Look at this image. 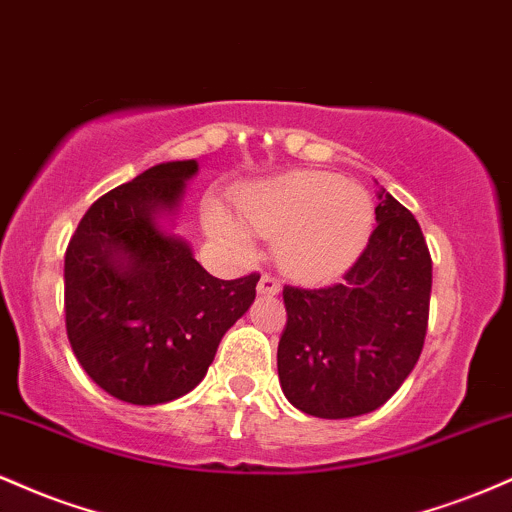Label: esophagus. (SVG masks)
<instances>
[{
    "label": "esophagus",
    "mask_w": 512,
    "mask_h": 512,
    "mask_svg": "<svg viewBox=\"0 0 512 512\" xmlns=\"http://www.w3.org/2000/svg\"><path fill=\"white\" fill-rule=\"evenodd\" d=\"M279 289H281V284H279V279H276L274 274L264 272L260 276V284H257V291L267 293V296H274V293H279Z\"/></svg>",
    "instance_id": "34e87169"
}]
</instances>
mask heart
Wrapping results in <instances>:
<instances>
[{
    "mask_svg": "<svg viewBox=\"0 0 512 512\" xmlns=\"http://www.w3.org/2000/svg\"><path fill=\"white\" fill-rule=\"evenodd\" d=\"M238 214L255 236L276 240L284 272L305 281L346 272L373 231L368 192L320 170H298L245 187L238 192ZM207 226L236 250H252L249 230L221 207H209Z\"/></svg>",
    "mask_w": 512,
    "mask_h": 512,
    "instance_id": "obj_1",
    "label": "heart"
}]
</instances>
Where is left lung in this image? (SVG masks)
Returning <instances> with one entry per match:
<instances>
[{"label":"left lung","mask_w":512,"mask_h":512,"mask_svg":"<svg viewBox=\"0 0 512 512\" xmlns=\"http://www.w3.org/2000/svg\"><path fill=\"white\" fill-rule=\"evenodd\" d=\"M378 226L342 279L284 286L276 366L284 395L317 419L383 407L419 361L431 303V252L419 221L380 192Z\"/></svg>","instance_id":"obj_1"}]
</instances>
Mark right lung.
Masks as SVG:
<instances>
[{
    "label": "right lung",
    "instance_id": "obj_1",
    "mask_svg": "<svg viewBox=\"0 0 512 512\" xmlns=\"http://www.w3.org/2000/svg\"><path fill=\"white\" fill-rule=\"evenodd\" d=\"M197 161L161 163L88 207L64 252V322L76 361L108 395L163 404L199 385L260 274L223 281L158 231Z\"/></svg>",
    "mask_w": 512,
    "mask_h": 512
}]
</instances>
